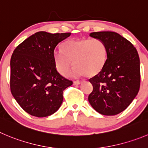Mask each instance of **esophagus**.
<instances>
[{"mask_svg":"<svg viewBox=\"0 0 148 148\" xmlns=\"http://www.w3.org/2000/svg\"><path fill=\"white\" fill-rule=\"evenodd\" d=\"M73 83H74V85H80V84L82 83V82H81V81L77 80V81H74Z\"/></svg>","mask_w":148,"mask_h":148,"instance_id":"1","label":"esophagus"}]
</instances>
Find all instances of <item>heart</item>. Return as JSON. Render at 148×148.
Segmentation results:
<instances>
[{"mask_svg": "<svg viewBox=\"0 0 148 148\" xmlns=\"http://www.w3.org/2000/svg\"><path fill=\"white\" fill-rule=\"evenodd\" d=\"M108 58L107 45L98 38H79L67 41L63 45V51L54 52V63L62 76L69 74L74 77L98 75L105 66Z\"/></svg>", "mask_w": 148, "mask_h": 148, "instance_id": "b5f03b06", "label": "heart"}]
</instances>
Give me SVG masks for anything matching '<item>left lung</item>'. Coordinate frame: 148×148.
Listing matches in <instances>:
<instances>
[{
	"mask_svg": "<svg viewBox=\"0 0 148 148\" xmlns=\"http://www.w3.org/2000/svg\"><path fill=\"white\" fill-rule=\"evenodd\" d=\"M90 36L105 43L108 58L101 73L89 80L93 90L88 101L100 114L115 115L130 105L139 92V55L130 41L115 32H94Z\"/></svg>",
	"mask_w": 148,
	"mask_h": 148,
	"instance_id": "left-lung-1",
	"label": "left lung"
}]
</instances>
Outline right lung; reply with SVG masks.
I'll use <instances>...</instances> for the list:
<instances>
[{"instance_id":"add662e5","label":"right lung","mask_w":148,"mask_h":148,"mask_svg":"<svg viewBox=\"0 0 148 148\" xmlns=\"http://www.w3.org/2000/svg\"><path fill=\"white\" fill-rule=\"evenodd\" d=\"M70 33L39 31L18 45L11 58L12 96L28 114L47 117L58 110L63 92L72 82L62 77L54 63V50Z\"/></svg>"}]
</instances>
